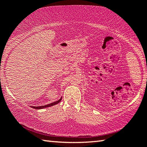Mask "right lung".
Here are the masks:
<instances>
[{
  "label": "right lung",
  "instance_id": "obj_1",
  "mask_svg": "<svg viewBox=\"0 0 147 147\" xmlns=\"http://www.w3.org/2000/svg\"><path fill=\"white\" fill-rule=\"evenodd\" d=\"M62 97H61V98L59 99V100H57L56 102H54L53 103H51V104H47V105H45V106H32V108H34V109H43V108H47V107H51V106H53L54 105H55V104H58L59 102L61 101Z\"/></svg>",
  "mask_w": 147,
  "mask_h": 147
}]
</instances>
